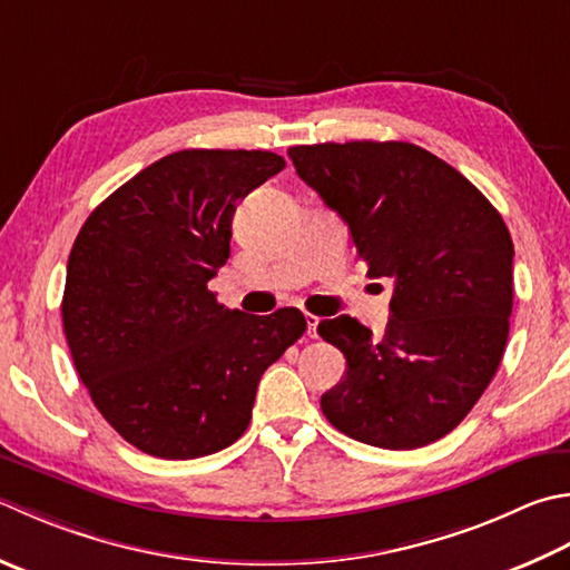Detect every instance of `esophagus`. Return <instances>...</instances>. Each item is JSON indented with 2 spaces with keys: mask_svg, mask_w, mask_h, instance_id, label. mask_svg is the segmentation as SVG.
<instances>
[{
  "mask_svg": "<svg viewBox=\"0 0 570 570\" xmlns=\"http://www.w3.org/2000/svg\"><path fill=\"white\" fill-rule=\"evenodd\" d=\"M318 323H321V318H318V316H314V314H306V328H308V336H311V338H316V328H318Z\"/></svg>",
  "mask_w": 570,
  "mask_h": 570,
  "instance_id": "obj_1",
  "label": "esophagus"
}]
</instances>
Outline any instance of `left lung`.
I'll return each instance as SVG.
<instances>
[{"mask_svg": "<svg viewBox=\"0 0 570 570\" xmlns=\"http://www.w3.org/2000/svg\"><path fill=\"white\" fill-rule=\"evenodd\" d=\"M301 180L348 225L371 278H393L383 338L351 316L318 323L345 355L321 410L348 438L415 450L444 438L492 383L514 304V244L494 205L412 142L288 148Z\"/></svg>", "mask_w": 570, "mask_h": 570, "instance_id": "obj_1", "label": "left lung"}]
</instances>
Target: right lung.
Here are the masks:
<instances>
[{
    "label": "right lung",
    "instance_id": "right-lung-1",
    "mask_svg": "<svg viewBox=\"0 0 570 570\" xmlns=\"http://www.w3.org/2000/svg\"><path fill=\"white\" fill-rule=\"evenodd\" d=\"M284 167L269 150L165 155L78 232L66 341L100 415L145 454L195 460L237 442L264 371L304 336L298 308L254 316L207 288L229 259L237 203Z\"/></svg>",
    "mask_w": 570,
    "mask_h": 570
}]
</instances>
